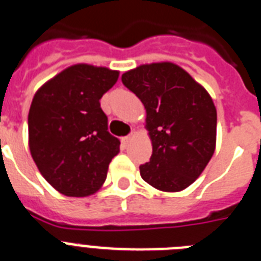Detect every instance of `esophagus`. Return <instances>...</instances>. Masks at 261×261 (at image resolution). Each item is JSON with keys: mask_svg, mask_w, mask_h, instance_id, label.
I'll use <instances>...</instances> for the list:
<instances>
[{"mask_svg": "<svg viewBox=\"0 0 261 261\" xmlns=\"http://www.w3.org/2000/svg\"><path fill=\"white\" fill-rule=\"evenodd\" d=\"M133 137H135V133H130V135H128V136H125V137H122V144H124V145H128L129 143H130V141H132V139Z\"/></svg>", "mask_w": 261, "mask_h": 261, "instance_id": "obj_1", "label": "esophagus"}]
</instances>
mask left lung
Here are the masks:
<instances>
[{"label":"left lung","instance_id":"obj_1","mask_svg":"<svg viewBox=\"0 0 261 261\" xmlns=\"http://www.w3.org/2000/svg\"><path fill=\"white\" fill-rule=\"evenodd\" d=\"M146 109L152 156L140 165L144 181L178 192L205 169L216 145L217 113L212 98L172 62L141 65L121 76Z\"/></svg>","mask_w":261,"mask_h":261}]
</instances>
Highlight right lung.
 Masks as SVG:
<instances>
[{"mask_svg": "<svg viewBox=\"0 0 261 261\" xmlns=\"http://www.w3.org/2000/svg\"><path fill=\"white\" fill-rule=\"evenodd\" d=\"M117 79L116 70L79 64L34 94L28 116L30 153L62 195L84 197L104 184L120 140L108 130L100 98Z\"/></svg>", "mask_w": 261, "mask_h": 261, "instance_id": "add662e5", "label": "right lung"}]
</instances>
